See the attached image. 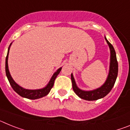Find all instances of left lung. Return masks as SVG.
I'll return each mask as SVG.
<instances>
[{"instance_id":"8db88e82","label":"left lung","mask_w":130,"mask_h":130,"mask_svg":"<svg viewBox=\"0 0 130 130\" xmlns=\"http://www.w3.org/2000/svg\"><path fill=\"white\" fill-rule=\"evenodd\" d=\"M105 39L107 44L109 45L110 52H111L109 71V74H108L107 78L105 83L102 87L97 88V89H95V90H89V91L83 90L78 88L76 83H75L73 74L72 73L71 74V79H72V87H73V91L79 98H81V99L88 101H94L105 97L106 95H107L110 92V91L114 86L115 83L116 79H117V75H118V70H119L116 53L113 46L109 43V42L107 40L105 37Z\"/></svg>"}]
</instances>
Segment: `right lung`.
<instances>
[{
    "label": "right lung",
    "instance_id": "add662e5",
    "mask_svg": "<svg viewBox=\"0 0 130 130\" xmlns=\"http://www.w3.org/2000/svg\"><path fill=\"white\" fill-rule=\"evenodd\" d=\"M11 43H10V46L8 47V53H7V56L6 57V74L8 79L9 82H10V85L11 86L12 88H13L14 91L17 92L19 96H22L23 98H26L30 100H36L40 98L44 97V96H47L50 92L51 88H53L54 85V82L57 77V75L59 74L62 70V68H60L57 70V72H55V73L53 75L52 77L51 78L50 81H49V83L47 85L46 87H45L44 88H41V89H36V90H28V89H25V88H23V87H20L19 85L16 83L14 81L12 77H11V75H10V72H9L8 69V54H9V50H10V47L11 46Z\"/></svg>",
    "mask_w": 130,
    "mask_h": 130
}]
</instances>
